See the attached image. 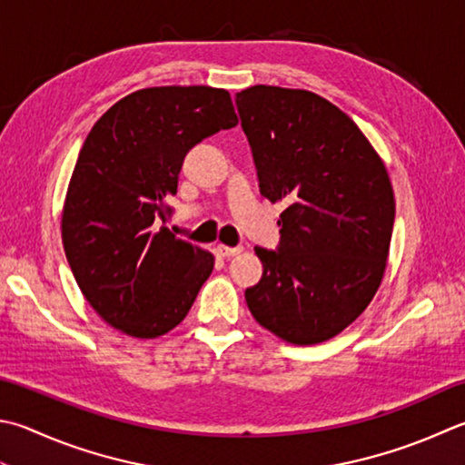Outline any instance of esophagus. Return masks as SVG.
<instances>
[{"instance_id": "obj_1", "label": "esophagus", "mask_w": 465, "mask_h": 465, "mask_svg": "<svg viewBox=\"0 0 465 465\" xmlns=\"http://www.w3.org/2000/svg\"><path fill=\"white\" fill-rule=\"evenodd\" d=\"M241 251H242V247H226V244H218L216 247V252L221 257H234V255H239Z\"/></svg>"}]
</instances>
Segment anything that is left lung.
I'll return each mask as SVG.
<instances>
[{
    "label": "left lung",
    "instance_id": "8db88e82",
    "mask_svg": "<svg viewBox=\"0 0 465 465\" xmlns=\"http://www.w3.org/2000/svg\"><path fill=\"white\" fill-rule=\"evenodd\" d=\"M234 101L261 194L287 206L277 251L255 247L262 277L244 300L275 336L320 344L348 328L382 282L395 223L387 168L320 94L255 84Z\"/></svg>",
    "mask_w": 465,
    "mask_h": 465
}]
</instances>
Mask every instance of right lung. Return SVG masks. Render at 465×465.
Segmentation results:
<instances>
[{"instance_id": "add662e5", "label": "right lung", "mask_w": 465, "mask_h": 465, "mask_svg": "<svg viewBox=\"0 0 465 465\" xmlns=\"http://www.w3.org/2000/svg\"><path fill=\"white\" fill-rule=\"evenodd\" d=\"M239 124L213 86H152L117 101L78 153L63 210V244L86 302L134 338L178 326L214 257L178 239L168 221L183 157Z\"/></svg>"}]
</instances>
